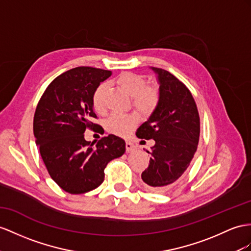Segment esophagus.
Listing matches in <instances>:
<instances>
[{"label":"esophagus","instance_id":"1","mask_svg":"<svg viewBox=\"0 0 251 251\" xmlns=\"http://www.w3.org/2000/svg\"><path fill=\"white\" fill-rule=\"evenodd\" d=\"M136 150V146H134L131 142H126V151L127 152H131Z\"/></svg>","mask_w":251,"mask_h":251}]
</instances>
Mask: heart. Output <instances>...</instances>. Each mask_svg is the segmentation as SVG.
Returning <instances> with one entry per match:
<instances>
[{"instance_id": "1", "label": "heart", "mask_w": 251, "mask_h": 251, "mask_svg": "<svg viewBox=\"0 0 251 251\" xmlns=\"http://www.w3.org/2000/svg\"><path fill=\"white\" fill-rule=\"evenodd\" d=\"M117 86L131 98L133 108L144 115L151 114L157 108L160 100L159 90L155 86H146L145 77L132 72H124L115 79ZM105 85H100L95 89L92 96V104L96 112L104 113L106 107L104 104ZM138 123L133 115L112 114L106 121V129L118 136H126Z\"/></svg>"}]
</instances>
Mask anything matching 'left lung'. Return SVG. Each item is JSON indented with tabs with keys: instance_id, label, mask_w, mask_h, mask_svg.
<instances>
[{
	"instance_id": "left-lung-1",
	"label": "left lung",
	"mask_w": 251,
	"mask_h": 251,
	"mask_svg": "<svg viewBox=\"0 0 251 251\" xmlns=\"http://www.w3.org/2000/svg\"><path fill=\"white\" fill-rule=\"evenodd\" d=\"M151 69L158 74L159 104L136 134L139 139L155 140L151 151H147L151 155L149 168L141 177L146 188L162 193L189 168L197 151L201 120L187 86L168 71Z\"/></svg>"
}]
</instances>
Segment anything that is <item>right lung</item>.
Masks as SVG:
<instances>
[{
	"label": "right lung",
	"mask_w": 251,
	"mask_h": 251,
	"mask_svg": "<svg viewBox=\"0 0 251 251\" xmlns=\"http://www.w3.org/2000/svg\"><path fill=\"white\" fill-rule=\"evenodd\" d=\"M110 76L111 71L91 67L71 69L50 83L37 105L34 134L41 158L53 180L70 194L100 187L107 164L126 151L125 141L114 134L101 138L95 146L83 134L99 126L91 122L98 118L92 96Z\"/></svg>",
	"instance_id": "1"
}]
</instances>
